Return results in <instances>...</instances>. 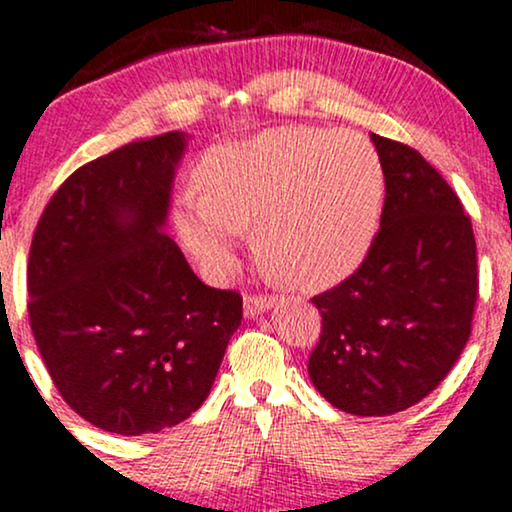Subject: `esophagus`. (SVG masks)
<instances>
[{
	"label": "esophagus",
	"instance_id": "34e87169",
	"mask_svg": "<svg viewBox=\"0 0 512 512\" xmlns=\"http://www.w3.org/2000/svg\"><path fill=\"white\" fill-rule=\"evenodd\" d=\"M267 308H272V298H269V296H257V293H250V296H245V315H248V317L260 315Z\"/></svg>",
	"mask_w": 512,
	"mask_h": 512
}]
</instances>
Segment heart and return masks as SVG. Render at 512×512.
<instances>
[{
	"mask_svg": "<svg viewBox=\"0 0 512 512\" xmlns=\"http://www.w3.org/2000/svg\"><path fill=\"white\" fill-rule=\"evenodd\" d=\"M204 195L178 211L185 248L211 272L233 260V236L255 231L269 274L320 291L354 274L378 236L385 173L349 132L276 129L216 149L199 173Z\"/></svg>",
	"mask_w": 512,
	"mask_h": 512,
	"instance_id": "b5f03b06",
	"label": "heart"
}]
</instances>
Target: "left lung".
I'll use <instances>...</instances> for the list:
<instances>
[{
  "label": "left lung",
  "mask_w": 512,
  "mask_h": 512,
  "mask_svg": "<svg viewBox=\"0 0 512 512\" xmlns=\"http://www.w3.org/2000/svg\"><path fill=\"white\" fill-rule=\"evenodd\" d=\"M385 204L366 260L317 293L313 385L354 416H390L431 395L472 334L477 240L460 197L411 146L370 134Z\"/></svg>",
  "instance_id": "left-lung-1"
}]
</instances>
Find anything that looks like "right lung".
<instances>
[{"label":"right lung","mask_w":512,"mask_h":512,"mask_svg":"<svg viewBox=\"0 0 512 512\" xmlns=\"http://www.w3.org/2000/svg\"><path fill=\"white\" fill-rule=\"evenodd\" d=\"M185 134L74 170L35 226L28 317L52 383L108 433H158L202 407L243 296L202 284L161 231Z\"/></svg>","instance_id":"1"}]
</instances>
